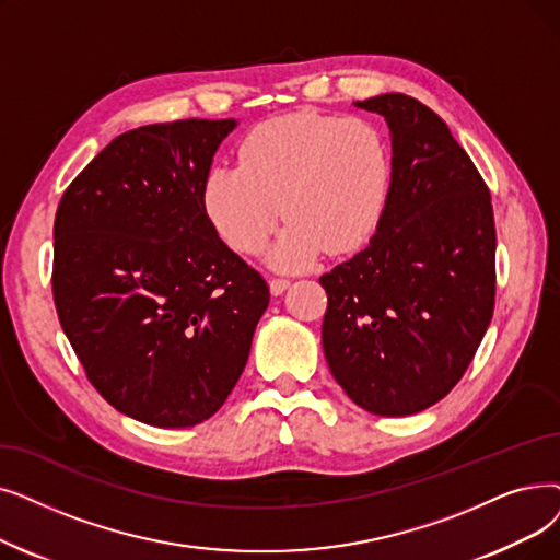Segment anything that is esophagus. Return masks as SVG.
Returning <instances> with one entry per match:
<instances>
[{
  "label": "esophagus",
  "mask_w": 560,
  "mask_h": 560,
  "mask_svg": "<svg viewBox=\"0 0 560 560\" xmlns=\"http://www.w3.org/2000/svg\"><path fill=\"white\" fill-rule=\"evenodd\" d=\"M288 285H290V279H285V277H275V279L270 281V290H272L275 295H281Z\"/></svg>",
  "instance_id": "34e87169"
}]
</instances>
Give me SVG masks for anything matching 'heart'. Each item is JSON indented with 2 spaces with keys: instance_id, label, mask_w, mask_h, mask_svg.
I'll return each mask as SVG.
<instances>
[{
  "instance_id": "heart-1",
  "label": "heart",
  "mask_w": 560,
  "mask_h": 560,
  "mask_svg": "<svg viewBox=\"0 0 560 560\" xmlns=\"http://www.w3.org/2000/svg\"><path fill=\"white\" fill-rule=\"evenodd\" d=\"M237 166H214L206 212L240 254H258L281 217L272 249L281 267L311 265L325 249L346 254L366 242L392 189V151L366 118L293 112L256 126Z\"/></svg>"
}]
</instances>
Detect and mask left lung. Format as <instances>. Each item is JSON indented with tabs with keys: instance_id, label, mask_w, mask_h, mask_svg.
Instances as JSON below:
<instances>
[{
	"instance_id": "1",
	"label": "left lung",
	"mask_w": 560,
	"mask_h": 560,
	"mask_svg": "<svg viewBox=\"0 0 560 560\" xmlns=\"http://www.w3.org/2000/svg\"><path fill=\"white\" fill-rule=\"evenodd\" d=\"M354 105L392 130V189L371 245L320 277L323 350L359 407L409 417L451 392L490 327L492 199L430 107L405 93Z\"/></svg>"
}]
</instances>
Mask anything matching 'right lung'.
Instances as JSON below:
<instances>
[{
    "instance_id": "right-lung-1",
    "label": "right lung",
    "mask_w": 560,
    "mask_h": 560,
    "mask_svg": "<svg viewBox=\"0 0 560 560\" xmlns=\"http://www.w3.org/2000/svg\"><path fill=\"white\" fill-rule=\"evenodd\" d=\"M235 118L118 135L55 217L52 295L89 382L120 415L189 428L224 405L270 288L231 252L203 185Z\"/></svg>"
}]
</instances>
